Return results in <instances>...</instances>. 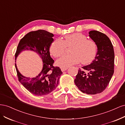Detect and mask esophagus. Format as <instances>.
I'll list each match as a JSON object with an SVG mask.
<instances>
[{
    "mask_svg": "<svg viewBox=\"0 0 125 125\" xmlns=\"http://www.w3.org/2000/svg\"><path fill=\"white\" fill-rule=\"evenodd\" d=\"M68 69V68H62L61 70L62 72H63V71L67 70Z\"/></svg>",
    "mask_w": 125,
    "mask_h": 125,
    "instance_id": "obj_1",
    "label": "esophagus"
}]
</instances>
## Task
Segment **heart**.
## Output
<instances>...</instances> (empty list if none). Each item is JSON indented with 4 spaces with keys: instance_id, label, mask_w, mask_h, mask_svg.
I'll list each match as a JSON object with an SVG mask.
<instances>
[{
    "instance_id": "1",
    "label": "heart",
    "mask_w": 125,
    "mask_h": 125,
    "mask_svg": "<svg viewBox=\"0 0 125 125\" xmlns=\"http://www.w3.org/2000/svg\"><path fill=\"white\" fill-rule=\"evenodd\" d=\"M70 55H63L58 59L56 64L62 68H68L78 63H86L92 62L96 53V46L93 41L87 39L80 33L66 35L62 40L56 39L50 46V52L55 57L62 56L66 47H71Z\"/></svg>"
}]
</instances>
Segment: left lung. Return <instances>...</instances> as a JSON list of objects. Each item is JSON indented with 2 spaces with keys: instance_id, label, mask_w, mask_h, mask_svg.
Returning <instances> with one entry per match:
<instances>
[{
  "instance_id": "1",
  "label": "left lung",
  "mask_w": 125,
  "mask_h": 125,
  "mask_svg": "<svg viewBox=\"0 0 125 125\" xmlns=\"http://www.w3.org/2000/svg\"><path fill=\"white\" fill-rule=\"evenodd\" d=\"M89 36L96 45L97 53L90 65L79 69L74 83L82 92L96 94L106 89L114 73V51L105 34L93 30L89 32Z\"/></svg>"
}]
</instances>
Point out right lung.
I'll list each match as a JSON object with an SVG mask.
<instances>
[{"label": "right lung", "mask_w": 125, "mask_h": 125, "mask_svg": "<svg viewBox=\"0 0 125 125\" xmlns=\"http://www.w3.org/2000/svg\"><path fill=\"white\" fill-rule=\"evenodd\" d=\"M54 36L53 34L43 30L30 32L20 40L17 47L15 62L18 55L25 51L36 52L42 60V69L38 75L33 78L22 75L15 63L19 81L34 95H47L53 91L58 86L60 76L62 73L59 67L52 65L54 61L50 55V47L54 41Z\"/></svg>", "instance_id": "obj_1"}]
</instances>
